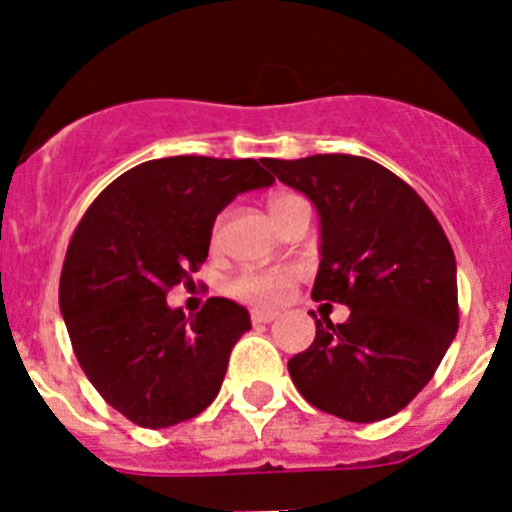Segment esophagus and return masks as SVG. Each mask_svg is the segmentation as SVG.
<instances>
[{
	"mask_svg": "<svg viewBox=\"0 0 512 512\" xmlns=\"http://www.w3.org/2000/svg\"><path fill=\"white\" fill-rule=\"evenodd\" d=\"M277 318H279L277 310H251V323L253 325L271 323V320H277Z\"/></svg>",
	"mask_w": 512,
	"mask_h": 512,
	"instance_id": "34e87169",
	"label": "esophagus"
}]
</instances>
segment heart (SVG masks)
Listing matches in <instances>:
<instances>
[{
  "instance_id": "1",
  "label": "heart",
  "mask_w": 512,
  "mask_h": 512,
  "mask_svg": "<svg viewBox=\"0 0 512 512\" xmlns=\"http://www.w3.org/2000/svg\"><path fill=\"white\" fill-rule=\"evenodd\" d=\"M297 205H307V202L297 194H274L269 200V212L271 217H277L279 212ZM297 279H300V269L289 264L269 266V269H248L233 279L230 292L241 300L253 302V305H279L292 292Z\"/></svg>"
}]
</instances>
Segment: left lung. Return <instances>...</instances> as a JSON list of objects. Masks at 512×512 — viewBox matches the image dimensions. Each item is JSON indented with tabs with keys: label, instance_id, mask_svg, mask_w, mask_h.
Instances as JSON below:
<instances>
[{
	"label": "left lung",
	"instance_id": "1",
	"mask_svg": "<svg viewBox=\"0 0 512 512\" xmlns=\"http://www.w3.org/2000/svg\"><path fill=\"white\" fill-rule=\"evenodd\" d=\"M266 166L318 210L312 300L351 310L338 325L312 312L315 341L289 359V377L312 408L351 423L400 413L459 328L449 238L418 192L377 161L318 153Z\"/></svg>",
	"mask_w": 512,
	"mask_h": 512
}]
</instances>
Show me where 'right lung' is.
Returning a JSON list of instances; mask_svg holds the SVG:
<instances>
[{"label": "right lung", "instance_id": "1", "mask_svg": "<svg viewBox=\"0 0 512 512\" xmlns=\"http://www.w3.org/2000/svg\"><path fill=\"white\" fill-rule=\"evenodd\" d=\"M271 184L253 158H156L117 176L81 217L58 305L94 390L133 423H184L220 392L251 315L210 297L187 318L166 292L205 264L220 210Z\"/></svg>", "mask_w": 512, "mask_h": 512}]
</instances>
